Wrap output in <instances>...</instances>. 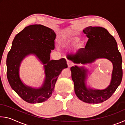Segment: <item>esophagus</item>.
I'll return each mask as SVG.
<instances>
[{
    "instance_id": "34e87169",
    "label": "esophagus",
    "mask_w": 125,
    "mask_h": 125,
    "mask_svg": "<svg viewBox=\"0 0 125 125\" xmlns=\"http://www.w3.org/2000/svg\"><path fill=\"white\" fill-rule=\"evenodd\" d=\"M67 62V65H68V67H72L73 65V62H72V61H71L68 60Z\"/></svg>"
}]
</instances>
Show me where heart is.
<instances>
[{
	"mask_svg": "<svg viewBox=\"0 0 125 125\" xmlns=\"http://www.w3.org/2000/svg\"><path fill=\"white\" fill-rule=\"evenodd\" d=\"M79 40L77 36L72 35L69 34L63 35L61 39V43L63 47H68V46H72L77 43Z\"/></svg>",
	"mask_w": 125,
	"mask_h": 125,
	"instance_id": "heart-1",
	"label": "heart"
}]
</instances>
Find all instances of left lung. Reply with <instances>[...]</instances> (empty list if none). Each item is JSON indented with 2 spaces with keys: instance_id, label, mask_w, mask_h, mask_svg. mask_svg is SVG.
Listing matches in <instances>:
<instances>
[{
  "instance_id": "8db88e82",
  "label": "left lung",
  "mask_w": 125,
  "mask_h": 125,
  "mask_svg": "<svg viewBox=\"0 0 125 125\" xmlns=\"http://www.w3.org/2000/svg\"><path fill=\"white\" fill-rule=\"evenodd\" d=\"M89 39L85 47L75 53L68 54L67 58L77 64H85L98 58H106L113 64L110 85L103 90L88 88L85 79L88 70L75 65L71 68L74 92L80 100L90 104L103 103L110 98L121 83L122 78V57L116 40L104 27L89 26L83 30Z\"/></svg>"
}]
</instances>
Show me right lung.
<instances>
[{"label": "right lung", "mask_w": 125, "mask_h": 125, "mask_svg": "<svg viewBox=\"0 0 125 125\" xmlns=\"http://www.w3.org/2000/svg\"><path fill=\"white\" fill-rule=\"evenodd\" d=\"M56 36L54 31L47 27L32 25L25 27L12 41L7 58V78L12 89L27 103H40L47 100L52 95L58 75L68 67L65 58L50 60ZM30 54L36 55L45 64V81L42 87L37 89L25 85L19 77L21 62Z\"/></svg>", "instance_id": "add662e5"}]
</instances>
